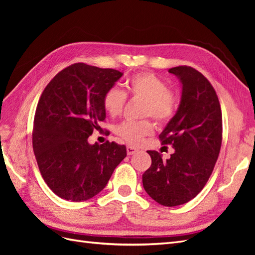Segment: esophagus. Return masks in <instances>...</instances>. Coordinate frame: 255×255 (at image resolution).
I'll list each match as a JSON object with an SVG mask.
<instances>
[{
  "instance_id": "34e87169",
  "label": "esophagus",
  "mask_w": 255,
  "mask_h": 255,
  "mask_svg": "<svg viewBox=\"0 0 255 255\" xmlns=\"http://www.w3.org/2000/svg\"><path fill=\"white\" fill-rule=\"evenodd\" d=\"M136 152H138V149L134 148V146H132V145H128V146H127V153H128V155H133V154H135Z\"/></svg>"
}]
</instances>
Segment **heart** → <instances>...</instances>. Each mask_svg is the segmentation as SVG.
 Masks as SVG:
<instances>
[{
	"label": "heart",
	"mask_w": 255,
	"mask_h": 255,
	"mask_svg": "<svg viewBox=\"0 0 255 255\" xmlns=\"http://www.w3.org/2000/svg\"><path fill=\"white\" fill-rule=\"evenodd\" d=\"M127 94L132 98L144 100L142 117H152L159 125L170 122L179 109V99L169 90L168 85L157 75L141 72L133 75L127 82ZM127 102L125 91L112 87L103 96V107L111 117L121 115ZM154 127L148 119L123 121L115 128V133L130 144H139L144 137L153 133Z\"/></svg>",
	"instance_id": "b5f03b06"
}]
</instances>
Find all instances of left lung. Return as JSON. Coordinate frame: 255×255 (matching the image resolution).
Segmentation results:
<instances>
[{
	"instance_id": "8db88e82",
	"label": "left lung",
	"mask_w": 255,
	"mask_h": 255,
	"mask_svg": "<svg viewBox=\"0 0 255 255\" xmlns=\"http://www.w3.org/2000/svg\"><path fill=\"white\" fill-rule=\"evenodd\" d=\"M182 83V98L173 119L159 135L174 153L163 160L146 151L151 167L142 174L143 188L164 206L187 203L203 189L214 170L222 141V114L217 94L205 76L188 66L169 69Z\"/></svg>"
}]
</instances>
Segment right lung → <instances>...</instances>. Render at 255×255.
I'll return each mask as SVG.
<instances>
[{"mask_svg":"<svg viewBox=\"0 0 255 255\" xmlns=\"http://www.w3.org/2000/svg\"><path fill=\"white\" fill-rule=\"evenodd\" d=\"M122 75L115 69L78 63L58 72L42 92L33 149L44 182L61 199L82 202L95 197L127 156L123 144L88 142L106 117L105 91Z\"/></svg>","mask_w":255,"mask_h":255,"instance_id":"add662e5","label":"right lung"}]
</instances>
